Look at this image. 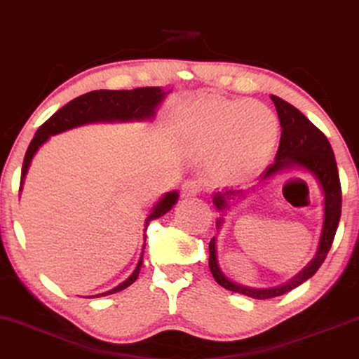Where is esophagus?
<instances>
[{
	"label": "esophagus",
	"instance_id": "obj_1",
	"mask_svg": "<svg viewBox=\"0 0 359 359\" xmlns=\"http://www.w3.org/2000/svg\"><path fill=\"white\" fill-rule=\"evenodd\" d=\"M202 188H204V184H202L201 181L188 180V181H184L183 186H181V194H183L184 197L196 196V194H199Z\"/></svg>",
	"mask_w": 359,
	"mask_h": 359
}]
</instances>
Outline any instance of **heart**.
Returning a JSON list of instances; mask_svg holds the SVG:
<instances>
[{
    "label": "heart",
    "instance_id": "heart-1",
    "mask_svg": "<svg viewBox=\"0 0 359 359\" xmlns=\"http://www.w3.org/2000/svg\"><path fill=\"white\" fill-rule=\"evenodd\" d=\"M181 134L192 144L222 147V167L243 175L269 158L278 137L277 116L261 103L202 97L180 111Z\"/></svg>",
    "mask_w": 359,
    "mask_h": 359
}]
</instances>
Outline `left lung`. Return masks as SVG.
I'll return each instance as SVG.
<instances>
[{
    "label": "left lung",
    "mask_w": 359,
    "mask_h": 359,
    "mask_svg": "<svg viewBox=\"0 0 359 359\" xmlns=\"http://www.w3.org/2000/svg\"><path fill=\"white\" fill-rule=\"evenodd\" d=\"M270 98H272L275 108H277L280 126H282V136H280L278 150L277 155H275V163L270 165L264 171L259 183H264L270 176L278 173L280 170L287 167H296V165L311 171L318 178L320 188L324 191V226H322L318 254H316V257L311 261V264H308V267H304L303 272L296 275L288 283L269 290L241 287V285L233 283L231 280H228L222 273L220 267H218L215 238H212L209 243V267L215 282L220 287L230 290V292L251 296L254 299H269L275 298V296H282L292 292L293 288L299 287L301 283L313 277L330 251L341 215V186L339 170H337L335 155L330 147V142L327 141L324 133L319 128H316L292 103L285 102L283 98L277 95H270ZM241 196V189H222L214 194V205L217 207L218 212H223L228 209L230 201H235L236 197ZM220 220H218L217 225H220Z\"/></svg>",
    "instance_id": "8db88e82"
}]
</instances>
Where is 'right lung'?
<instances>
[{
    "instance_id": "right-lung-1",
    "label": "right lung",
    "mask_w": 359,
    "mask_h": 359,
    "mask_svg": "<svg viewBox=\"0 0 359 359\" xmlns=\"http://www.w3.org/2000/svg\"><path fill=\"white\" fill-rule=\"evenodd\" d=\"M167 92H163L160 87H139V89L133 90H92L87 92L84 95L74 98L69 103H66L63 108H60L55 115H51L46 121L39 128L35 136L30 142L27 152H25L22 171H20V189H22L25 173H27L29 165L32 162L34 155L41 147V144L48 141L50 136L53 134L63 133L66 129L81 126V124L87 123H97V121H133V119H147L155 115V108L158 103L163 100ZM178 201V192H168L162 197V201L154 207L150 215L145 220V230H147L149 222L155 220V218L162 217L171 210V207ZM145 248V246H144ZM142 256L139 259L137 267L134 270L131 277L126 282L118 285L116 288L110 290V292L97 294L105 296L110 293L121 292V290L128 288L129 285L136 282L141 272L142 266Z\"/></svg>"
}]
</instances>
